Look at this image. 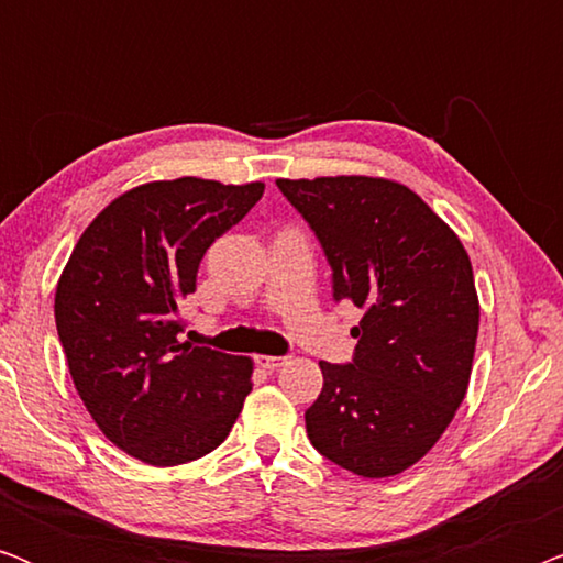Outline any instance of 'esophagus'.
Here are the masks:
<instances>
[{
  "mask_svg": "<svg viewBox=\"0 0 563 563\" xmlns=\"http://www.w3.org/2000/svg\"><path fill=\"white\" fill-rule=\"evenodd\" d=\"M256 364L264 368H279L287 364V356H256Z\"/></svg>",
  "mask_w": 563,
  "mask_h": 563,
  "instance_id": "esophagus-1",
  "label": "esophagus"
}]
</instances>
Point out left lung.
Returning a JSON list of instances; mask_svg holds the SVG:
<instances>
[{
    "label": "left lung",
    "instance_id": "left-lung-1",
    "mask_svg": "<svg viewBox=\"0 0 563 563\" xmlns=\"http://www.w3.org/2000/svg\"><path fill=\"white\" fill-rule=\"evenodd\" d=\"M276 187L320 241L335 302L364 310L349 364L320 361L307 435L341 468L395 476L433 449L464 402L479 330L472 261L397 181L322 176Z\"/></svg>",
    "mask_w": 563,
    "mask_h": 563
}]
</instances>
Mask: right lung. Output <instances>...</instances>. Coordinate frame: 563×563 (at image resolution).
Returning <instances> with one entry per match:
<instances>
[{"mask_svg":"<svg viewBox=\"0 0 563 563\" xmlns=\"http://www.w3.org/2000/svg\"><path fill=\"white\" fill-rule=\"evenodd\" d=\"M264 195L197 176L151 181L91 220L56 289V328L99 430L151 466L218 449L243 410L253 364L181 343L199 261Z\"/></svg>","mask_w":563,"mask_h":563,"instance_id":"obj_1","label":"right lung"}]
</instances>
